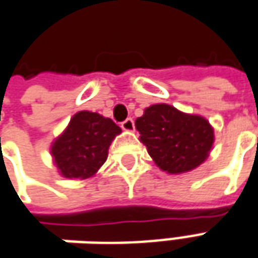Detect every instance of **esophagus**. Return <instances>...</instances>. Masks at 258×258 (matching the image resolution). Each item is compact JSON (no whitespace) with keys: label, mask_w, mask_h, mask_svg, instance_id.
Masks as SVG:
<instances>
[{"label":"esophagus","mask_w":258,"mask_h":258,"mask_svg":"<svg viewBox=\"0 0 258 258\" xmlns=\"http://www.w3.org/2000/svg\"><path fill=\"white\" fill-rule=\"evenodd\" d=\"M121 128L124 130V131H127V133L134 131V121H133V118H127L125 121H122L121 122Z\"/></svg>","instance_id":"34e87169"}]
</instances>
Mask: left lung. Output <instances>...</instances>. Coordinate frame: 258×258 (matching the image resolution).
I'll return each mask as SVG.
<instances>
[{"mask_svg": "<svg viewBox=\"0 0 258 258\" xmlns=\"http://www.w3.org/2000/svg\"><path fill=\"white\" fill-rule=\"evenodd\" d=\"M140 141L160 170L188 173L201 165L214 144V128L207 118L187 114L168 104H154L136 120Z\"/></svg>", "mask_w": 258, "mask_h": 258, "instance_id": "8db88e82", "label": "left lung"}]
</instances>
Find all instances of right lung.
Here are the masks:
<instances>
[{"instance_id": "right-lung-1", "label": "right lung", "mask_w": 258, "mask_h": 258, "mask_svg": "<svg viewBox=\"0 0 258 258\" xmlns=\"http://www.w3.org/2000/svg\"><path fill=\"white\" fill-rule=\"evenodd\" d=\"M121 128L107 117L93 111L76 112L67 128L51 144L58 173L70 180L94 177L108 157L112 140Z\"/></svg>"}]
</instances>
